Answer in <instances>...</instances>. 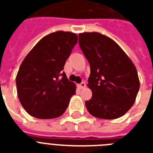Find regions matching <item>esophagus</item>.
Instances as JSON below:
<instances>
[{
    "label": "esophagus",
    "instance_id": "obj_1",
    "mask_svg": "<svg viewBox=\"0 0 153 153\" xmlns=\"http://www.w3.org/2000/svg\"><path fill=\"white\" fill-rule=\"evenodd\" d=\"M78 86V88L81 90V89L85 88V86H86V83H85L84 82H81L80 84H78V86Z\"/></svg>",
    "mask_w": 153,
    "mask_h": 153
}]
</instances>
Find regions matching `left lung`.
<instances>
[{
    "label": "left lung",
    "instance_id": "obj_1",
    "mask_svg": "<svg viewBox=\"0 0 153 153\" xmlns=\"http://www.w3.org/2000/svg\"><path fill=\"white\" fill-rule=\"evenodd\" d=\"M79 46L88 60V87L92 98L86 101L92 116L102 119L122 117L133 106L140 88L132 60L116 42L98 32L79 35Z\"/></svg>",
    "mask_w": 153,
    "mask_h": 153
}]
</instances>
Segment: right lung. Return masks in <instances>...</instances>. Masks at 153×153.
I'll list each match as a JSON object with an SVG mask.
<instances>
[{
    "instance_id": "right-lung-1",
    "label": "right lung",
    "mask_w": 153,
    "mask_h": 153,
    "mask_svg": "<svg viewBox=\"0 0 153 153\" xmlns=\"http://www.w3.org/2000/svg\"><path fill=\"white\" fill-rule=\"evenodd\" d=\"M77 42L73 32H53L42 38L22 62L16 78L17 95L31 116L52 119L67 109L76 86L62 70Z\"/></svg>"
}]
</instances>
